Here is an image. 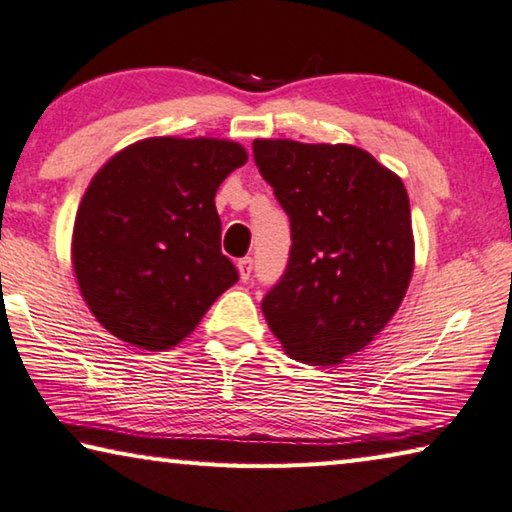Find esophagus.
<instances>
[{
    "mask_svg": "<svg viewBox=\"0 0 512 512\" xmlns=\"http://www.w3.org/2000/svg\"><path fill=\"white\" fill-rule=\"evenodd\" d=\"M239 268V277L241 282H248L250 280V273H253V257H244L237 262Z\"/></svg>",
    "mask_w": 512,
    "mask_h": 512,
    "instance_id": "1",
    "label": "esophagus"
}]
</instances>
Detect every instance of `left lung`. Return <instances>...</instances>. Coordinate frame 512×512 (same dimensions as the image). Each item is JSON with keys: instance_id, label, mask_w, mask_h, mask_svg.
Here are the masks:
<instances>
[{"instance_id": "8db88e82", "label": "left lung", "mask_w": 512, "mask_h": 512, "mask_svg": "<svg viewBox=\"0 0 512 512\" xmlns=\"http://www.w3.org/2000/svg\"><path fill=\"white\" fill-rule=\"evenodd\" d=\"M255 164L291 221L287 271L262 311L289 357L332 366L375 339L413 275L400 176L350 144L255 140Z\"/></svg>"}]
</instances>
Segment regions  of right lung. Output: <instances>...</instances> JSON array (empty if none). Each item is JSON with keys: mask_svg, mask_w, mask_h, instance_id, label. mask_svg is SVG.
<instances>
[{"mask_svg": "<svg viewBox=\"0 0 512 512\" xmlns=\"http://www.w3.org/2000/svg\"><path fill=\"white\" fill-rule=\"evenodd\" d=\"M248 153L214 137H149L85 189L72 264L94 318L119 341L160 352L189 336L239 280L221 253L216 189Z\"/></svg>", "mask_w": 512, "mask_h": 512, "instance_id": "right-lung-1", "label": "right lung"}]
</instances>
